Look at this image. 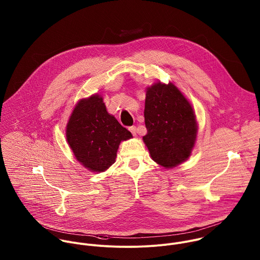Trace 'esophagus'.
Segmentation results:
<instances>
[{
	"label": "esophagus",
	"instance_id": "34e87169",
	"mask_svg": "<svg viewBox=\"0 0 260 260\" xmlns=\"http://www.w3.org/2000/svg\"><path fill=\"white\" fill-rule=\"evenodd\" d=\"M128 129H129V132L133 134V136H134V137H137L138 131H137V127H136V126H131Z\"/></svg>",
	"mask_w": 260,
	"mask_h": 260
}]
</instances>
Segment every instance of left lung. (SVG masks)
Returning <instances> with one entry per match:
<instances>
[{
  "label": "left lung",
  "mask_w": 260,
  "mask_h": 260,
  "mask_svg": "<svg viewBox=\"0 0 260 260\" xmlns=\"http://www.w3.org/2000/svg\"><path fill=\"white\" fill-rule=\"evenodd\" d=\"M144 115L148 133L143 141L157 164L171 169L190 157L199 125L192 105L174 83L147 87Z\"/></svg>",
  "instance_id": "obj_1"
}]
</instances>
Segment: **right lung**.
<instances>
[{"label": "right lung", "mask_w": 260, "mask_h": 260, "mask_svg": "<svg viewBox=\"0 0 260 260\" xmlns=\"http://www.w3.org/2000/svg\"><path fill=\"white\" fill-rule=\"evenodd\" d=\"M76 160L91 172H104L114 162L121 142L133 136L109 114L103 98L93 94L75 105L66 127Z\"/></svg>", "instance_id": "1"}]
</instances>
